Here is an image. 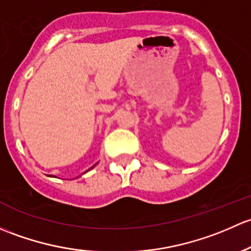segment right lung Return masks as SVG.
<instances>
[{"label": "right lung", "mask_w": 251, "mask_h": 251, "mask_svg": "<svg viewBox=\"0 0 251 251\" xmlns=\"http://www.w3.org/2000/svg\"><path fill=\"white\" fill-rule=\"evenodd\" d=\"M93 168V167H92ZM92 168H90V169H92ZM90 169H88V170H90ZM88 170H87V172H88Z\"/></svg>", "instance_id": "right-lung-1"}]
</instances>
